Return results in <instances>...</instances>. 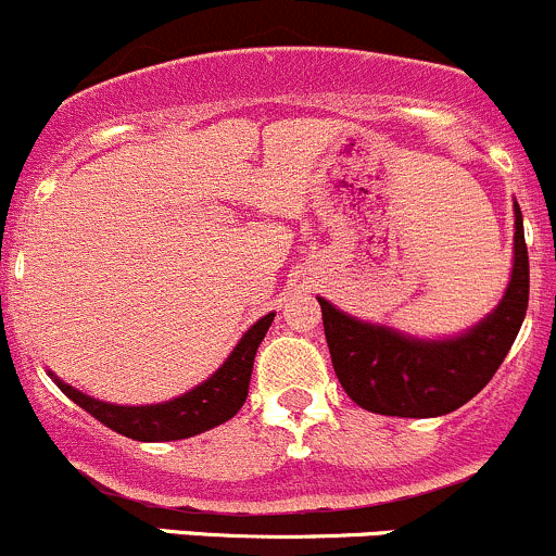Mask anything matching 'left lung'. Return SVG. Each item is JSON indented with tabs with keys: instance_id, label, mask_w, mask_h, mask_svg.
<instances>
[{
	"instance_id": "1",
	"label": "left lung",
	"mask_w": 556,
	"mask_h": 556,
	"mask_svg": "<svg viewBox=\"0 0 556 556\" xmlns=\"http://www.w3.org/2000/svg\"><path fill=\"white\" fill-rule=\"evenodd\" d=\"M530 296L522 211L514 203V267L495 311L450 340H417L366 324L318 296L331 366L348 396L391 417H437L471 402L492 380L519 334Z\"/></svg>"
}]
</instances>
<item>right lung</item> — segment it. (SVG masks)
<instances>
[{
    "label": "right lung",
    "instance_id": "right-lung-1",
    "mask_svg": "<svg viewBox=\"0 0 556 556\" xmlns=\"http://www.w3.org/2000/svg\"><path fill=\"white\" fill-rule=\"evenodd\" d=\"M276 313H267L265 318L256 320L236 345V351L227 356V362L214 371L205 382L194 386L185 396L170 399L163 404H144V406H123L90 399L72 388L68 382H59L61 391L72 399L74 404L83 406L85 412L104 422L112 431L123 437L136 439V442H176V439H190L208 428L222 426L230 417L238 415L249 396L251 369H254V356L260 342L265 340Z\"/></svg>",
    "mask_w": 556,
    "mask_h": 556
}]
</instances>
